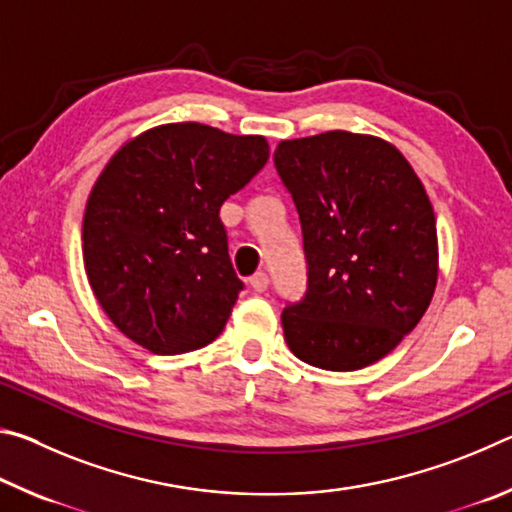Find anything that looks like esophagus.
Segmentation results:
<instances>
[{
    "label": "esophagus",
    "instance_id": "1",
    "mask_svg": "<svg viewBox=\"0 0 512 512\" xmlns=\"http://www.w3.org/2000/svg\"><path fill=\"white\" fill-rule=\"evenodd\" d=\"M268 284H271V280H268L266 273H255L250 277V287H253V291L257 293H264L268 289Z\"/></svg>",
    "mask_w": 512,
    "mask_h": 512
}]
</instances>
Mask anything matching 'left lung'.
Wrapping results in <instances>:
<instances>
[{"label":"left lung","mask_w":512,"mask_h":512,"mask_svg":"<svg viewBox=\"0 0 512 512\" xmlns=\"http://www.w3.org/2000/svg\"><path fill=\"white\" fill-rule=\"evenodd\" d=\"M275 169L300 214L307 293L282 311L309 366L361 370L400 345L438 282L436 214L395 144L327 131L282 140Z\"/></svg>","instance_id":"8db88e82"}]
</instances>
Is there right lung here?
Instances as JSON below:
<instances>
[{
	"instance_id": "add662e5",
	"label": "right lung",
	"mask_w": 512,
	"mask_h": 512,
	"mask_svg": "<svg viewBox=\"0 0 512 512\" xmlns=\"http://www.w3.org/2000/svg\"><path fill=\"white\" fill-rule=\"evenodd\" d=\"M266 160V137L198 121L149 128L112 155L85 205L83 264L121 334L183 354L223 332L244 284L219 212Z\"/></svg>"
}]
</instances>
